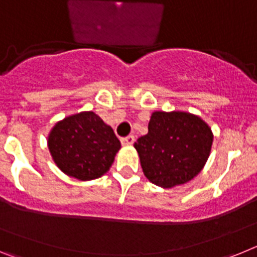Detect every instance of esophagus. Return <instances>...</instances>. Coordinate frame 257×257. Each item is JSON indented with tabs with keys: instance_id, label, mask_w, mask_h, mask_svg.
<instances>
[{
	"instance_id": "obj_1",
	"label": "esophagus",
	"mask_w": 257,
	"mask_h": 257,
	"mask_svg": "<svg viewBox=\"0 0 257 257\" xmlns=\"http://www.w3.org/2000/svg\"><path fill=\"white\" fill-rule=\"evenodd\" d=\"M134 142H135V136L134 135H128L126 138H122L121 143L122 145H133Z\"/></svg>"
}]
</instances>
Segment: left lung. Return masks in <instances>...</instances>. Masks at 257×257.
<instances>
[{"label": "left lung", "instance_id": "1", "mask_svg": "<svg viewBox=\"0 0 257 257\" xmlns=\"http://www.w3.org/2000/svg\"><path fill=\"white\" fill-rule=\"evenodd\" d=\"M211 128L185 112H154L148 134L134 144L144 175L158 187L185 184L199 174L211 152Z\"/></svg>", "mask_w": 257, "mask_h": 257}]
</instances>
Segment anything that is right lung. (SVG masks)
Returning a JSON list of instances; mask_svg holds the SVG:
<instances>
[{"instance_id": "right-lung-1", "label": "right lung", "mask_w": 257, "mask_h": 257, "mask_svg": "<svg viewBox=\"0 0 257 257\" xmlns=\"http://www.w3.org/2000/svg\"><path fill=\"white\" fill-rule=\"evenodd\" d=\"M47 143L59 169L79 180L100 178L121 148L112 127L94 112L78 113L58 122Z\"/></svg>"}]
</instances>
